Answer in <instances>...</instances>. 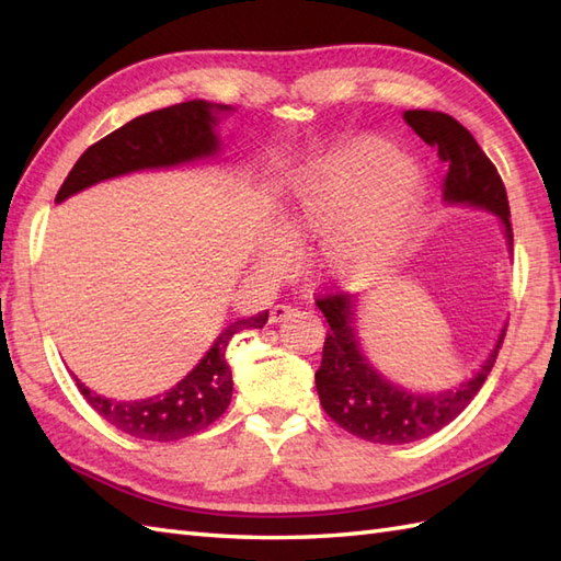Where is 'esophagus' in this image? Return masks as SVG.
Returning <instances> with one entry per match:
<instances>
[{
	"label": "esophagus",
	"instance_id": "obj_1",
	"mask_svg": "<svg viewBox=\"0 0 561 561\" xmlns=\"http://www.w3.org/2000/svg\"><path fill=\"white\" fill-rule=\"evenodd\" d=\"M294 313H296V308H294V306H284V304L272 306V311H270V323H272V325H277V323H282V320L291 318Z\"/></svg>",
	"mask_w": 561,
	"mask_h": 561
}]
</instances>
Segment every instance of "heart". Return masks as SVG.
I'll return each mask as SVG.
<instances>
[{"label": "heart", "instance_id": "1", "mask_svg": "<svg viewBox=\"0 0 561 561\" xmlns=\"http://www.w3.org/2000/svg\"><path fill=\"white\" fill-rule=\"evenodd\" d=\"M428 178L410 151L378 137H352L287 178L279 226L262 231L257 262L287 270L294 243L318 241V265L359 279L398 253L422 217Z\"/></svg>", "mask_w": 561, "mask_h": 561}]
</instances>
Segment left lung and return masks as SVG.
<instances>
[{"mask_svg": "<svg viewBox=\"0 0 561 561\" xmlns=\"http://www.w3.org/2000/svg\"><path fill=\"white\" fill-rule=\"evenodd\" d=\"M402 117L428 147H438L440 161L448 163V173L440 185L446 205L494 214L504 229L508 250H514L506 187L474 137L456 117L438 111H404ZM316 304L330 325L323 362L316 371L320 404L350 434L386 446L412 444L456 420L490 376L506 332V328L499 332L494 350L484 364L456 388H404L392 383L366 359L359 330H356L359 323L356 311L362 306L359 296L332 294Z\"/></svg>", "mask_w": 561, "mask_h": 561, "instance_id": "1", "label": "left lung"}]
</instances>
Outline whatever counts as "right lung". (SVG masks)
I'll return each mask as SVG.
<instances>
[{
  "label": "right lung",
  "instance_id": "right-lung-1",
  "mask_svg": "<svg viewBox=\"0 0 561 561\" xmlns=\"http://www.w3.org/2000/svg\"><path fill=\"white\" fill-rule=\"evenodd\" d=\"M233 111L231 105L195 99L135 117L81 153L55 202L59 205L81 190L121 175L217 159L221 153L219 125ZM267 316L270 311H260L226 325L193 371L161 396L113 400L96 396L75 376L77 388L105 422L135 438L178 440L197 434L217 422L231 402L233 378L226 362L229 340L241 330H260Z\"/></svg>",
  "mask_w": 561,
  "mask_h": 561
}]
</instances>
